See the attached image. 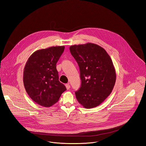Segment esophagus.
Listing matches in <instances>:
<instances>
[{"instance_id":"1","label":"esophagus","mask_w":146,"mask_h":146,"mask_svg":"<svg viewBox=\"0 0 146 146\" xmlns=\"http://www.w3.org/2000/svg\"><path fill=\"white\" fill-rule=\"evenodd\" d=\"M66 88H67V90H69L70 88V85L69 84H66Z\"/></svg>"}]
</instances>
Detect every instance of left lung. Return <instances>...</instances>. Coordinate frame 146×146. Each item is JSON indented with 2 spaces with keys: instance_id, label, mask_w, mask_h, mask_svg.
Returning a JSON list of instances; mask_svg holds the SVG:
<instances>
[{
  "instance_id": "left-lung-1",
  "label": "left lung",
  "mask_w": 146,
  "mask_h": 146,
  "mask_svg": "<svg viewBox=\"0 0 146 146\" xmlns=\"http://www.w3.org/2000/svg\"><path fill=\"white\" fill-rule=\"evenodd\" d=\"M70 50L78 64L82 81L75 92L76 99L85 108L96 107L110 95L115 85L111 58L103 48L92 43L72 45Z\"/></svg>"
}]
</instances>
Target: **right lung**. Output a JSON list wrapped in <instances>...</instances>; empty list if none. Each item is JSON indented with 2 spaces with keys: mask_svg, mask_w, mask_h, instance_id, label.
<instances>
[{
  "mask_svg": "<svg viewBox=\"0 0 146 146\" xmlns=\"http://www.w3.org/2000/svg\"><path fill=\"white\" fill-rule=\"evenodd\" d=\"M64 50V46L38 50L26 63L23 76L25 88L31 99L43 107L54 105L67 90L59 81L56 69V63Z\"/></svg>",
  "mask_w": 146,
  "mask_h": 146,
  "instance_id": "add662e5",
  "label": "right lung"
}]
</instances>
